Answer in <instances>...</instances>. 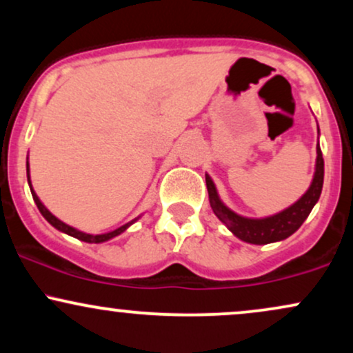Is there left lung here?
Instances as JSON below:
<instances>
[{
    "label": "left lung",
    "mask_w": 353,
    "mask_h": 353,
    "mask_svg": "<svg viewBox=\"0 0 353 353\" xmlns=\"http://www.w3.org/2000/svg\"><path fill=\"white\" fill-rule=\"evenodd\" d=\"M205 185H208L209 202L216 214L219 221L228 228L241 241L249 242V244L264 245L270 242H279L283 239L290 237L292 234L303 224L307 217H309L310 210L317 204L320 192H322L323 185V157L320 145L317 144V159H315V172L312 177L309 189L299 201H295L292 205L281 212L274 214V216H267L261 219L245 217L241 214L234 212L229 209L224 202L219 197L217 188L214 181L210 179L209 174H205Z\"/></svg>",
    "instance_id": "8db88e82"
}]
</instances>
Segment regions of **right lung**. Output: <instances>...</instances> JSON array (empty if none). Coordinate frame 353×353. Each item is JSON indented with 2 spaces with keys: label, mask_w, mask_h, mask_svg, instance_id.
Listing matches in <instances>:
<instances>
[{
  "label": "right lung",
  "mask_w": 353,
  "mask_h": 353,
  "mask_svg": "<svg viewBox=\"0 0 353 353\" xmlns=\"http://www.w3.org/2000/svg\"><path fill=\"white\" fill-rule=\"evenodd\" d=\"M26 174H28V184H30L31 194H33V199H34V202H36V205H38L39 212L43 214V217L46 219V221L50 222V224H51L52 228H54V229H58V230H61V232L68 234V236H71V237L79 239V241H83V242H89V244H101V242H106V241H109V239H112V237L119 236V234H123L124 230H128L129 228H131L132 224H134V222L137 221V219L141 217V216H139V217L132 219V221H131V222H128V224L121 225V228H117V229L111 230V232H106V234H88V232H83V230L71 228V225H68L66 222L59 221L58 217L52 216V214L50 212V210L46 209V205H44L41 201H39V197L36 196V192H34L33 185H31V179H30V163H28V161H26Z\"/></svg>",
  "instance_id": "add662e5"
}]
</instances>
